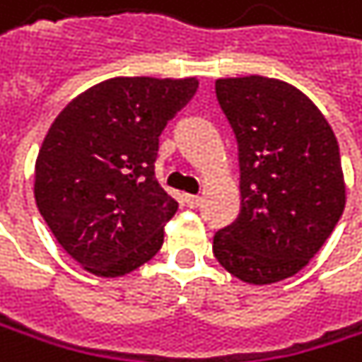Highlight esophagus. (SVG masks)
<instances>
[{
  "label": "esophagus",
  "instance_id": "1",
  "mask_svg": "<svg viewBox=\"0 0 362 362\" xmlns=\"http://www.w3.org/2000/svg\"><path fill=\"white\" fill-rule=\"evenodd\" d=\"M185 202H187V206L196 209V206H200L202 198H200V196H194V194H187V196H185Z\"/></svg>",
  "mask_w": 362,
  "mask_h": 362
}]
</instances>
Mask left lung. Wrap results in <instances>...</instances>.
Instances as JSON below:
<instances>
[{"mask_svg":"<svg viewBox=\"0 0 362 362\" xmlns=\"http://www.w3.org/2000/svg\"><path fill=\"white\" fill-rule=\"evenodd\" d=\"M217 102L239 145L241 213L213 254L230 275L267 286L296 275L346 206L335 134L303 91L267 76L217 78Z\"/></svg>","mask_w":362,"mask_h":362,"instance_id":"8db88e82","label":"left lung"}]
</instances>
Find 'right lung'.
Returning <instances> with one entry per match:
<instances>
[{"instance_id": "right-lung-1", "label": "right lung", "mask_w": 362, "mask_h": 362, "mask_svg": "<svg viewBox=\"0 0 362 362\" xmlns=\"http://www.w3.org/2000/svg\"><path fill=\"white\" fill-rule=\"evenodd\" d=\"M196 78L117 76L76 95L35 160V204L89 273L119 277L151 260L179 204L156 179L160 134Z\"/></svg>"}]
</instances>
